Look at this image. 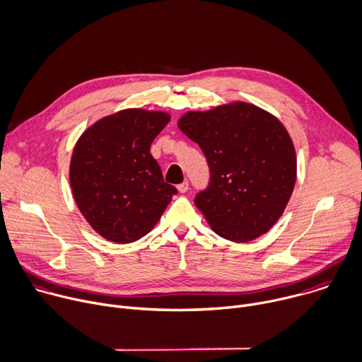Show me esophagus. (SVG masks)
<instances>
[{"mask_svg":"<svg viewBox=\"0 0 362 362\" xmlns=\"http://www.w3.org/2000/svg\"><path fill=\"white\" fill-rule=\"evenodd\" d=\"M188 188H189L188 181H184V182H181V184H178V185H177V189H178L181 194L187 192V191H188Z\"/></svg>","mask_w":362,"mask_h":362,"instance_id":"obj_1","label":"esophagus"}]
</instances>
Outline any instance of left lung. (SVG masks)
<instances>
[{
    "label": "left lung",
    "instance_id": "8db88e82",
    "mask_svg": "<svg viewBox=\"0 0 362 362\" xmlns=\"http://www.w3.org/2000/svg\"><path fill=\"white\" fill-rule=\"evenodd\" d=\"M178 128L201 147L209 185L194 204L211 230L234 243L268 233L279 220L297 181V154L284 124L244 101L188 111Z\"/></svg>",
    "mask_w": 362,
    "mask_h": 362
}]
</instances>
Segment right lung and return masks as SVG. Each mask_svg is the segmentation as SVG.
Wrapping results in <instances>:
<instances>
[{
	"label": "right lung",
	"instance_id": "obj_1",
	"mask_svg": "<svg viewBox=\"0 0 362 362\" xmlns=\"http://www.w3.org/2000/svg\"><path fill=\"white\" fill-rule=\"evenodd\" d=\"M170 119L165 111L127 108L100 118L76 142L71 191L87 223L107 241L129 244L147 235L177 194L150 153Z\"/></svg>",
	"mask_w": 362,
	"mask_h": 362
}]
</instances>
